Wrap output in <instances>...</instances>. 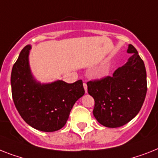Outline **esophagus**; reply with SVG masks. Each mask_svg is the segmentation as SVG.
<instances>
[{"label":"esophagus","mask_w":158,"mask_h":158,"mask_svg":"<svg viewBox=\"0 0 158 158\" xmlns=\"http://www.w3.org/2000/svg\"><path fill=\"white\" fill-rule=\"evenodd\" d=\"M83 86H84V89H85V93H87V85L86 83H83Z\"/></svg>","instance_id":"34e87169"}]
</instances>
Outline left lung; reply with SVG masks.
<instances>
[{
	"instance_id": "8db88e82",
	"label": "left lung",
	"mask_w": 158,
	"mask_h": 158,
	"mask_svg": "<svg viewBox=\"0 0 158 158\" xmlns=\"http://www.w3.org/2000/svg\"><path fill=\"white\" fill-rule=\"evenodd\" d=\"M131 56L113 76L87 82L88 93L94 99L93 114L98 122L107 127H118L131 121L141 109L147 92L144 61L131 44Z\"/></svg>"
}]
</instances>
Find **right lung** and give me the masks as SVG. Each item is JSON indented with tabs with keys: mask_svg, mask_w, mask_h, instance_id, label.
<instances>
[{
	"mask_svg": "<svg viewBox=\"0 0 158 158\" xmlns=\"http://www.w3.org/2000/svg\"><path fill=\"white\" fill-rule=\"evenodd\" d=\"M31 47L21 51L11 73L12 96L18 113L27 124L42 131H57L67 122L77 101L85 94L83 83L56 81L41 84L34 79L29 66Z\"/></svg>",
	"mask_w": 158,
	"mask_h": 158,
	"instance_id": "right-lung-1",
	"label": "right lung"
}]
</instances>
